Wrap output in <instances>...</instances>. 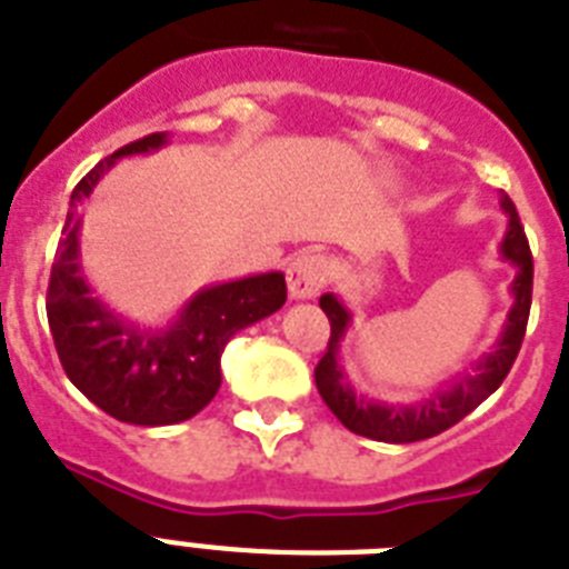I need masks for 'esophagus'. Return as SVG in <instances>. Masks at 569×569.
<instances>
[{
	"label": "esophagus",
	"mask_w": 569,
	"mask_h": 569,
	"mask_svg": "<svg viewBox=\"0 0 569 569\" xmlns=\"http://www.w3.org/2000/svg\"><path fill=\"white\" fill-rule=\"evenodd\" d=\"M329 266L321 254H298L289 269H286V280H289V295L295 300H309L321 292L327 286Z\"/></svg>",
	"instance_id": "1"
}]
</instances>
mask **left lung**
I'll use <instances>...</instances> for the list:
<instances>
[{"instance_id":"obj_1","label":"left lung","mask_w":569,"mask_h":569,"mask_svg":"<svg viewBox=\"0 0 569 569\" xmlns=\"http://www.w3.org/2000/svg\"><path fill=\"white\" fill-rule=\"evenodd\" d=\"M500 208L509 217V226H506L503 240H500V257L515 266V280L509 286L512 309L506 315L503 332H500L495 350L477 358V365L469 373L455 376L446 388L433 390L431 396H425L419 402H376V399H367L365 393H356V388L343 373L341 358H338L343 336L352 323V315L332 292L321 295L318 303L327 312L332 336H329L327 352L315 367V385H318V393L327 402V408L341 419L343 428H350L358 437L393 442V446L419 442V439L448 431L451 425L469 417L477 405L486 402L500 388V381L506 379L515 358H518L520 341L527 332L529 303H532V254H529L527 233L520 226L512 199L506 193H500Z\"/></svg>"}]
</instances>
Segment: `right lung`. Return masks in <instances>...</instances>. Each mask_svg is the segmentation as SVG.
Instances as JSON below:
<instances>
[{
  "instance_id": "obj_1",
  "label": "right lung",
  "mask_w": 569,
  "mask_h": 569,
  "mask_svg": "<svg viewBox=\"0 0 569 569\" xmlns=\"http://www.w3.org/2000/svg\"><path fill=\"white\" fill-rule=\"evenodd\" d=\"M164 144L167 132L138 138L78 181L46 298L51 338L71 385L118 422L147 428L196 417L222 385L219 358L226 343L286 303L280 271L204 286L164 329L123 321L94 298L80 269V204L114 161L161 150Z\"/></svg>"
}]
</instances>
